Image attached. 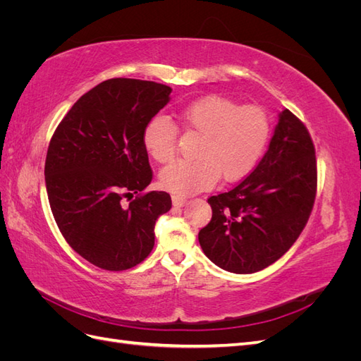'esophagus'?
Wrapping results in <instances>:
<instances>
[{"mask_svg": "<svg viewBox=\"0 0 361 361\" xmlns=\"http://www.w3.org/2000/svg\"><path fill=\"white\" fill-rule=\"evenodd\" d=\"M171 200H173V204L174 206H185V204H187V199H185V197H180V195H173V197H171Z\"/></svg>", "mask_w": 361, "mask_h": 361, "instance_id": "34e87169", "label": "esophagus"}]
</instances>
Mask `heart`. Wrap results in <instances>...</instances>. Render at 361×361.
Instances as JSON below:
<instances>
[{
	"label": "heart",
	"mask_w": 361,
	"mask_h": 361,
	"mask_svg": "<svg viewBox=\"0 0 361 361\" xmlns=\"http://www.w3.org/2000/svg\"><path fill=\"white\" fill-rule=\"evenodd\" d=\"M178 120L200 135L195 159L174 162L159 174L162 187L180 197L211 188L220 176L226 182L245 176L264 152L271 130L264 108L243 106L223 96L190 104ZM143 143L157 162L167 164L176 155L178 129L167 118H152L143 130Z\"/></svg>",
	"instance_id": "1"
}]
</instances>
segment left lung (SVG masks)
I'll return each instance as SVG.
<instances>
[{
    "mask_svg": "<svg viewBox=\"0 0 361 361\" xmlns=\"http://www.w3.org/2000/svg\"><path fill=\"white\" fill-rule=\"evenodd\" d=\"M316 185L312 137L297 116L283 110L253 173L231 191L207 199L212 218L199 232L203 253L235 274H251L274 264L307 224Z\"/></svg>",
    "mask_w": 361,
    "mask_h": 361,
    "instance_id": "8db88e82",
    "label": "left lung"
}]
</instances>
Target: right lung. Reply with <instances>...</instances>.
I'll use <instances>...</instances> for the list:
<instances>
[{
  "instance_id": "obj_1",
  "label": "right lung",
  "mask_w": 361,
  "mask_h": 361,
  "mask_svg": "<svg viewBox=\"0 0 361 361\" xmlns=\"http://www.w3.org/2000/svg\"><path fill=\"white\" fill-rule=\"evenodd\" d=\"M170 93L154 81L106 80L73 104L49 141L52 215L66 243L97 268L141 264L155 245L158 216L170 211V194L143 192L154 178L143 130Z\"/></svg>"
}]
</instances>
